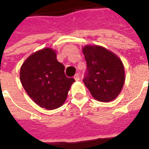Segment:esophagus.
Masks as SVG:
<instances>
[{
	"label": "esophagus",
	"instance_id": "obj_1",
	"mask_svg": "<svg viewBox=\"0 0 149 149\" xmlns=\"http://www.w3.org/2000/svg\"><path fill=\"white\" fill-rule=\"evenodd\" d=\"M74 79L76 81H80V74L79 73H77V74L74 76Z\"/></svg>",
	"mask_w": 149,
	"mask_h": 149
}]
</instances>
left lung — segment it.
Wrapping results in <instances>:
<instances>
[{"label": "left lung", "instance_id": "8db88e82", "mask_svg": "<svg viewBox=\"0 0 149 149\" xmlns=\"http://www.w3.org/2000/svg\"><path fill=\"white\" fill-rule=\"evenodd\" d=\"M82 52L88 68L84 83L91 95L100 102L115 100L125 81V67L120 58L100 45H86Z\"/></svg>", "mask_w": 149, "mask_h": 149}]
</instances>
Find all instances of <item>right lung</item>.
<instances>
[{
	"instance_id": "1",
	"label": "right lung",
	"mask_w": 149,
	"mask_h": 149,
	"mask_svg": "<svg viewBox=\"0 0 149 149\" xmlns=\"http://www.w3.org/2000/svg\"><path fill=\"white\" fill-rule=\"evenodd\" d=\"M20 80L31 99L48 110L64 104L75 81L65 76V66L57 61L56 50L52 48H44L29 56L21 65Z\"/></svg>"
}]
</instances>
